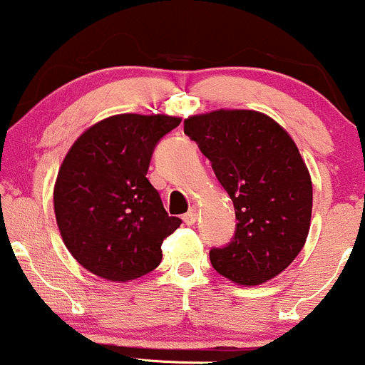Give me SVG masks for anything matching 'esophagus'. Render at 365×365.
I'll list each match as a JSON object with an SVG mask.
<instances>
[{"label":"esophagus","mask_w":365,"mask_h":365,"mask_svg":"<svg viewBox=\"0 0 365 365\" xmlns=\"http://www.w3.org/2000/svg\"><path fill=\"white\" fill-rule=\"evenodd\" d=\"M182 220L185 225H194L195 220H197V210H195V207H190V210L183 215Z\"/></svg>","instance_id":"1"}]
</instances>
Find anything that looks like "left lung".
Listing matches in <instances>:
<instances>
[{"label":"left lung","instance_id":"8db88e82","mask_svg":"<svg viewBox=\"0 0 365 365\" xmlns=\"http://www.w3.org/2000/svg\"><path fill=\"white\" fill-rule=\"evenodd\" d=\"M183 131L211 161L235 210V232L210 251L223 277L256 286L279 275L302 251L310 230L312 180L284 128L256 110L192 115Z\"/></svg>","mask_w":365,"mask_h":365}]
</instances>
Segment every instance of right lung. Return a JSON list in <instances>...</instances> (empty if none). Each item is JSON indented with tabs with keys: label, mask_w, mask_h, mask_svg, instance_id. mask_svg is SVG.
I'll return each instance as SVG.
<instances>
[{
	"label": "right lung",
	"mask_w": 365,
	"mask_h": 365,
	"mask_svg": "<svg viewBox=\"0 0 365 365\" xmlns=\"http://www.w3.org/2000/svg\"><path fill=\"white\" fill-rule=\"evenodd\" d=\"M180 124L170 115L119 114L86 130L67 152L53 190L63 244L91 274L128 282L161 263L182 220L147 180L155 145Z\"/></svg>",
	"instance_id": "obj_1"
}]
</instances>
